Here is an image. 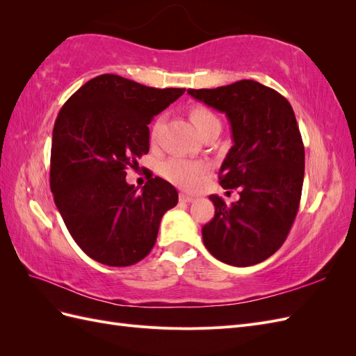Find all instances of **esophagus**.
I'll list each match as a JSON object with an SVG mask.
<instances>
[{"instance_id": "esophagus-1", "label": "esophagus", "mask_w": 356, "mask_h": 356, "mask_svg": "<svg viewBox=\"0 0 356 356\" xmlns=\"http://www.w3.org/2000/svg\"><path fill=\"white\" fill-rule=\"evenodd\" d=\"M193 200H195V197L190 196V195H186V193H179V202H184V203H191Z\"/></svg>"}]
</instances>
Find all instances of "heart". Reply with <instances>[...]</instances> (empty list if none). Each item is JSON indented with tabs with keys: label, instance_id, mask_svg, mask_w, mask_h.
Masks as SVG:
<instances>
[{
	"label": "heart",
	"instance_id": "1",
	"mask_svg": "<svg viewBox=\"0 0 356 356\" xmlns=\"http://www.w3.org/2000/svg\"><path fill=\"white\" fill-rule=\"evenodd\" d=\"M190 118L202 136H207L212 132L220 134L221 131V120L218 115L209 108H207V106H193L190 110ZM157 131L159 124L154 126L153 138L157 136ZM208 169V165L203 163V161L190 160L184 157H170L165 160L160 166L161 175H163L169 182H172V184L186 190L195 188L199 179L207 174Z\"/></svg>",
	"mask_w": 356,
	"mask_h": 356
}]
</instances>
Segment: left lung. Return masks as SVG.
I'll list each match as a JSON object with an SVG mask.
<instances>
[{
  "instance_id": "obj_1",
  "label": "left lung",
  "mask_w": 356,
  "mask_h": 356,
  "mask_svg": "<svg viewBox=\"0 0 356 356\" xmlns=\"http://www.w3.org/2000/svg\"><path fill=\"white\" fill-rule=\"evenodd\" d=\"M187 92L227 115L233 147L218 178L221 187L239 188L241 196L232 204L209 196L215 215L203 225V243L225 264L261 263L282 246L300 207L305 145L293 106L254 80Z\"/></svg>"
}]
</instances>
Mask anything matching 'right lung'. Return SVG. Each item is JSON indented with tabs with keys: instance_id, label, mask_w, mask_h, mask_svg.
<instances>
[{
	"instance_id": "add662e5",
	"label": "right lung",
	"mask_w": 356,
	"mask_h": 356,
	"mask_svg": "<svg viewBox=\"0 0 356 356\" xmlns=\"http://www.w3.org/2000/svg\"><path fill=\"white\" fill-rule=\"evenodd\" d=\"M184 92L102 74L60 108L50 188L72 239L95 261L113 267L141 261L153 250L163 213L178 203L175 187L159 177H149L138 193L126 182V169L148 153L153 117Z\"/></svg>"
}]
</instances>
